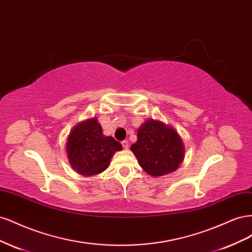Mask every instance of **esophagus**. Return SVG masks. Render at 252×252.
Instances as JSON below:
<instances>
[{"label":"esophagus","instance_id":"obj_1","mask_svg":"<svg viewBox=\"0 0 252 252\" xmlns=\"http://www.w3.org/2000/svg\"><path fill=\"white\" fill-rule=\"evenodd\" d=\"M122 145H123V148H124V149H128V148H129V142H128L127 140L122 142Z\"/></svg>","mask_w":252,"mask_h":252}]
</instances>
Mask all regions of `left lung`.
<instances>
[{
    "instance_id": "obj_1",
    "label": "left lung",
    "mask_w": 252,
    "mask_h": 252,
    "mask_svg": "<svg viewBox=\"0 0 252 252\" xmlns=\"http://www.w3.org/2000/svg\"><path fill=\"white\" fill-rule=\"evenodd\" d=\"M131 145L139 165L152 177H162L177 170L185 158V145L178 131L161 121L146 120L138 129Z\"/></svg>"
}]
</instances>
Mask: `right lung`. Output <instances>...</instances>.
Masks as SVG:
<instances>
[{"label": "right lung", "instance_id": "obj_1", "mask_svg": "<svg viewBox=\"0 0 252 252\" xmlns=\"http://www.w3.org/2000/svg\"><path fill=\"white\" fill-rule=\"evenodd\" d=\"M65 148L71 168L84 177H91L108 168L111 158L122 150V145L112 136L104 135L97 119L91 118L72 128Z\"/></svg>", "mask_w": 252, "mask_h": 252}]
</instances>
